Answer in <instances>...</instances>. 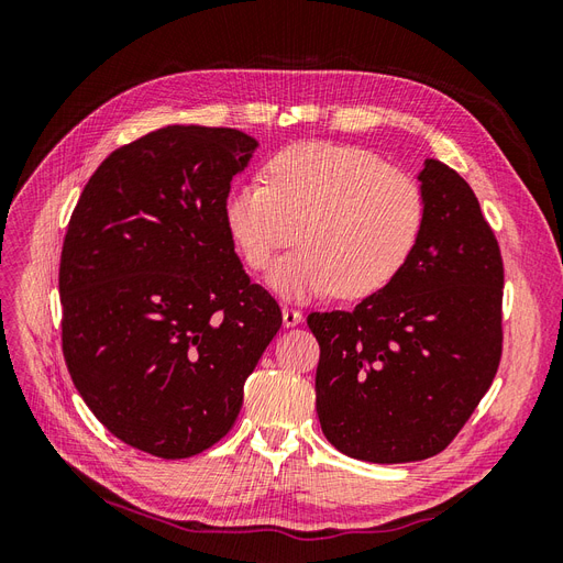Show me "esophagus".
<instances>
[{
    "label": "esophagus",
    "mask_w": 563,
    "mask_h": 563,
    "mask_svg": "<svg viewBox=\"0 0 563 563\" xmlns=\"http://www.w3.org/2000/svg\"><path fill=\"white\" fill-rule=\"evenodd\" d=\"M282 321H284L286 329L298 327V323L302 321V312L296 310V308H284V310H282Z\"/></svg>",
    "instance_id": "esophagus-1"
}]
</instances>
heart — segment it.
<instances>
[{"label": "heart", "instance_id": "heart-1", "mask_svg": "<svg viewBox=\"0 0 563 563\" xmlns=\"http://www.w3.org/2000/svg\"><path fill=\"white\" fill-rule=\"evenodd\" d=\"M225 228L251 269L272 267L275 294L308 300L335 291L366 298L395 279L424 225L416 178L376 152L338 143H298L267 164L265 180H236L223 203Z\"/></svg>", "mask_w": 563, "mask_h": 563}]
</instances>
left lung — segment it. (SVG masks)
Listing matches in <instances>:
<instances>
[{"mask_svg": "<svg viewBox=\"0 0 563 563\" xmlns=\"http://www.w3.org/2000/svg\"><path fill=\"white\" fill-rule=\"evenodd\" d=\"M411 258L352 312H312L317 416L350 457L395 465L444 451L488 391L503 352V258L472 187L424 159Z\"/></svg>", "mask_w": 563, "mask_h": 563, "instance_id": "8db88e82", "label": "left lung"}]
</instances>
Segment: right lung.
<instances>
[{"label":"right lung","mask_w":563,"mask_h":563,"mask_svg":"<svg viewBox=\"0 0 563 563\" xmlns=\"http://www.w3.org/2000/svg\"><path fill=\"white\" fill-rule=\"evenodd\" d=\"M255 150L236 129L152 131L96 168L67 225V371L93 416L150 455L190 457L223 439L282 327L223 218Z\"/></svg>","instance_id":"right-lung-1"}]
</instances>
